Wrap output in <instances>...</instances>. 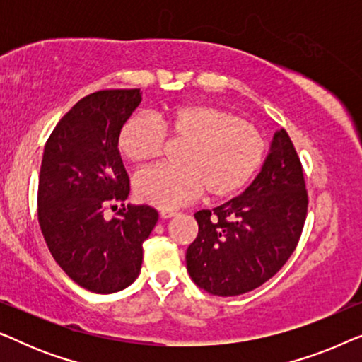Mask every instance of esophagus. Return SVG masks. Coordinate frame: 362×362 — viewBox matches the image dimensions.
Wrapping results in <instances>:
<instances>
[{
  "label": "esophagus",
  "instance_id": "1",
  "mask_svg": "<svg viewBox=\"0 0 362 362\" xmlns=\"http://www.w3.org/2000/svg\"><path fill=\"white\" fill-rule=\"evenodd\" d=\"M160 216L163 217V219H171V217L176 216L175 211H161Z\"/></svg>",
  "mask_w": 362,
  "mask_h": 362
}]
</instances>
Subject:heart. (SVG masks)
I'll use <instances>...</instances> for the list:
<instances>
[{"instance_id": "1", "label": "heart", "mask_w": 362, "mask_h": 362, "mask_svg": "<svg viewBox=\"0 0 362 362\" xmlns=\"http://www.w3.org/2000/svg\"><path fill=\"white\" fill-rule=\"evenodd\" d=\"M166 135L186 141L180 153L182 166L156 165L133 180L138 199L160 209L189 204L204 191L211 199L234 196L255 176L267 151L259 128L209 103L176 107L160 120L133 117L122 128L118 148L128 161L146 163L161 155Z\"/></svg>"}]
</instances>
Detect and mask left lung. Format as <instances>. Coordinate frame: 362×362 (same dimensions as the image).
<instances>
[{"instance_id": "8db88e82", "label": "left lung", "mask_w": 362, "mask_h": 362, "mask_svg": "<svg viewBox=\"0 0 362 362\" xmlns=\"http://www.w3.org/2000/svg\"><path fill=\"white\" fill-rule=\"evenodd\" d=\"M306 211L303 168L281 128L260 173L240 196L194 214L199 230L186 252L192 281L217 296L255 290L293 254Z\"/></svg>"}]
</instances>
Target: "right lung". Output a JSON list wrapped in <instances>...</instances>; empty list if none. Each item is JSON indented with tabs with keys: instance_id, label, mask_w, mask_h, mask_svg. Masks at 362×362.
I'll return each mask as SVG.
<instances>
[{
	"instance_id": "add662e5",
	"label": "right lung",
	"mask_w": 362,
	"mask_h": 362,
	"mask_svg": "<svg viewBox=\"0 0 362 362\" xmlns=\"http://www.w3.org/2000/svg\"><path fill=\"white\" fill-rule=\"evenodd\" d=\"M140 102V88L93 92L61 118L44 146L37 187L44 240L59 267L93 293H115L136 280L143 242L158 221L153 207L130 204L103 217L130 192L118 136Z\"/></svg>"
}]
</instances>
